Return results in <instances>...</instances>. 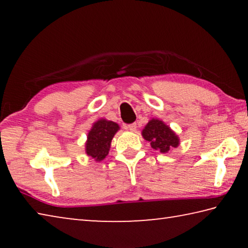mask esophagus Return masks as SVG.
I'll list each match as a JSON object with an SVG mask.
<instances>
[{
  "instance_id": "34e87169",
  "label": "esophagus",
  "mask_w": 248,
  "mask_h": 248,
  "mask_svg": "<svg viewBox=\"0 0 248 248\" xmlns=\"http://www.w3.org/2000/svg\"><path fill=\"white\" fill-rule=\"evenodd\" d=\"M124 129L128 130V131H131L134 132L137 130V124H125L124 125Z\"/></svg>"
}]
</instances>
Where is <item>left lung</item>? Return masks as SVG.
Masks as SVG:
<instances>
[{"instance_id":"8db88e82","label":"left lung","mask_w":248,"mask_h":248,"mask_svg":"<svg viewBox=\"0 0 248 248\" xmlns=\"http://www.w3.org/2000/svg\"><path fill=\"white\" fill-rule=\"evenodd\" d=\"M143 139L149 141L152 149L161 153H169L170 150L179 145V137L170 125L157 118L149 120L144 129L142 130Z\"/></svg>"}]
</instances>
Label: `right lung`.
Masks as SVG:
<instances>
[{
  "mask_svg": "<svg viewBox=\"0 0 248 248\" xmlns=\"http://www.w3.org/2000/svg\"><path fill=\"white\" fill-rule=\"evenodd\" d=\"M120 130L118 124L105 118L98 119L92 125L87 133L85 153L87 156L100 162L107 156L110 150L112 138Z\"/></svg>",
  "mask_w": 248,
  "mask_h": 248,
  "instance_id": "obj_1",
  "label": "right lung"
}]
</instances>
